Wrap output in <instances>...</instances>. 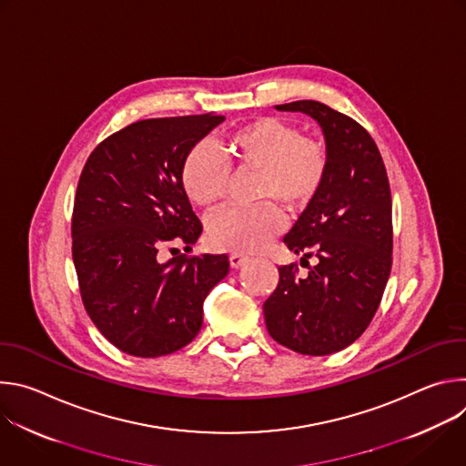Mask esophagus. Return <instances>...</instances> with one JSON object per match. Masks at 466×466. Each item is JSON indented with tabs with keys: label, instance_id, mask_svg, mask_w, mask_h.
Listing matches in <instances>:
<instances>
[{
	"label": "esophagus",
	"instance_id": "34e87169",
	"mask_svg": "<svg viewBox=\"0 0 466 466\" xmlns=\"http://www.w3.org/2000/svg\"><path fill=\"white\" fill-rule=\"evenodd\" d=\"M248 261H250V258L245 256V254H239V252H232V254H230V265H232L234 269L243 268V265H247Z\"/></svg>",
	"mask_w": 466,
	"mask_h": 466
}]
</instances>
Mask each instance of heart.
I'll return each instance as SVG.
<instances>
[{"instance_id": "b5f03b06", "label": "heart", "mask_w": 466, "mask_h": 466, "mask_svg": "<svg viewBox=\"0 0 466 466\" xmlns=\"http://www.w3.org/2000/svg\"><path fill=\"white\" fill-rule=\"evenodd\" d=\"M256 169L252 208H228L208 221V241L228 252H254L268 245L286 225L282 203L304 210L320 193L328 175V151L322 142L277 117H258L232 128L218 144H197L184 158L180 184L197 208L212 210L225 197L228 169L223 162Z\"/></svg>"}]
</instances>
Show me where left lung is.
Listing matches in <instances>:
<instances>
[{"instance_id":"8db88e82","label":"left lung","mask_w":466,"mask_h":466,"mask_svg":"<svg viewBox=\"0 0 466 466\" xmlns=\"http://www.w3.org/2000/svg\"><path fill=\"white\" fill-rule=\"evenodd\" d=\"M275 108L319 123L328 175L284 238L289 250L319 263L308 277L297 275L295 263L279 268V286L263 304L265 324L280 345L328 356L352 345L380 306L392 263L390 187L381 155L358 121L319 101Z\"/></svg>"}]
</instances>
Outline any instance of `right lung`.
Here are the masks:
<instances>
[{
    "instance_id": "right-lung-1",
    "label": "right lung",
    "mask_w": 466,
    "mask_h": 466,
    "mask_svg": "<svg viewBox=\"0 0 466 466\" xmlns=\"http://www.w3.org/2000/svg\"><path fill=\"white\" fill-rule=\"evenodd\" d=\"M223 119L210 112L137 121L103 140L85 164L72 254L83 304L121 352L160 358L191 343L205 299L228 275L227 254L158 259L162 247L191 250L203 232L180 167Z\"/></svg>"
}]
</instances>
